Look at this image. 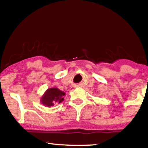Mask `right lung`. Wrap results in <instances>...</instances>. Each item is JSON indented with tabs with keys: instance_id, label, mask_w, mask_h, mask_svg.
Masks as SVG:
<instances>
[{
	"instance_id": "obj_1",
	"label": "right lung",
	"mask_w": 148,
	"mask_h": 148,
	"mask_svg": "<svg viewBox=\"0 0 148 148\" xmlns=\"http://www.w3.org/2000/svg\"><path fill=\"white\" fill-rule=\"evenodd\" d=\"M65 93L57 88H48L40 98V102L46 107L53 106L56 103H61L64 100Z\"/></svg>"
}]
</instances>
